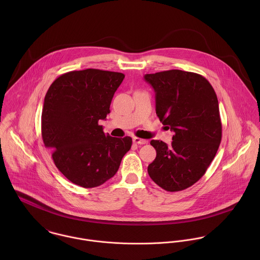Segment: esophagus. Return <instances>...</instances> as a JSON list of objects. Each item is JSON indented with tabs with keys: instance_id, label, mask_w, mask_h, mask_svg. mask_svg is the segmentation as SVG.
<instances>
[{
	"instance_id": "obj_1",
	"label": "esophagus",
	"mask_w": 260,
	"mask_h": 260,
	"mask_svg": "<svg viewBox=\"0 0 260 260\" xmlns=\"http://www.w3.org/2000/svg\"><path fill=\"white\" fill-rule=\"evenodd\" d=\"M133 142L135 144H140V145H143V144H147L148 141L144 140V139H141V138H138V137H133Z\"/></svg>"
}]
</instances>
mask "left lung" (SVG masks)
Returning a JSON list of instances; mask_svg holds the SVG:
<instances>
[{"instance_id": "left-lung-1", "label": "left lung", "mask_w": 260, "mask_h": 260, "mask_svg": "<svg viewBox=\"0 0 260 260\" xmlns=\"http://www.w3.org/2000/svg\"><path fill=\"white\" fill-rule=\"evenodd\" d=\"M156 93V114L174 132L172 143L151 140L156 150L151 179L166 191L196 183L214 159L222 137L216 93L201 75L181 70L146 74Z\"/></svg>"}]
</instances>
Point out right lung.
<instances>
[{
	"instance_id": "add662e5",
	"label": "right lung",
	"mask_w": 260,
	"mask_h": 260,
	"mask_svg": "<svg viewBox=\"0 0 260 260\" xmlns=\"http://www.w3.org/2000/svg\"><path fill=\"white\" fill-rule=\"evenodd\" d=\"M125 75L99 69L71 71L50 86L42 111V138L59 171L84 188L102 185L119 169L132 138L103 132L99 120L110 113Z\"/></svg>"
}]
</instances>
